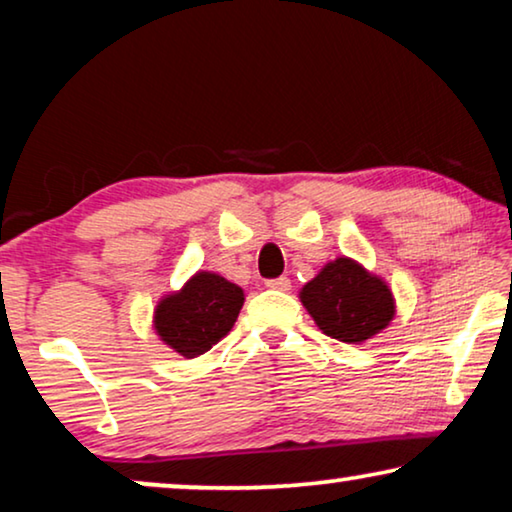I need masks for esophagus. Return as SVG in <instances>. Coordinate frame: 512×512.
Segmentation results:
<instances>
[{
  "mask_svg": "<svg viewBox=\"0 0 512 512\" xmlns=\"http://www.w3.org/2000/svg\"><path fill=\"white\" fill-rule=\"evenodd\" d=\"M268 289H275V291H289L291 289V279L289 277H277V279H270V282H265Z\"/></svg>",
  "mask_w": 512,
  "mask_h": 512,
  "instance_id": "1",
  "label": "esophagus"
}]
</instances>
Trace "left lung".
<instances>
[{
  "instance_id": "8db88e82",
  "label": "left lung",
  "mask_w": 512,
  "mask_h": 512,
  "mask_svg": "<svg viewBox=\"0 0 512 512\" xmlns=\"http://www.w3.org/2000/svg\"><path fill=\"white\" fill-rule=\"evenodd\" d=\"M300 303L319 331L347 345L370 340L384 331L396 314L389 284L347 256L326 263L319 275L300 289Z\"/></svg>"
}]
</instances>
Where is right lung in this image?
Instances as JSON below:
<instances>
[{"mask_svg":"<svg viewBox=\"0 0 512 512\" xmlns=\"http://www.w3.org/2000/svg\"><path fill=\"white\" fill-rule=\"evenodd\" d=\"M244 305V291L216 272L200 270L153 310V331L167 347L195 359L226 338Z\"/></svg>","mask_w":512,"mask_h":512,"instance_id":"add662e5","label":"right lung"}]
</instances>
